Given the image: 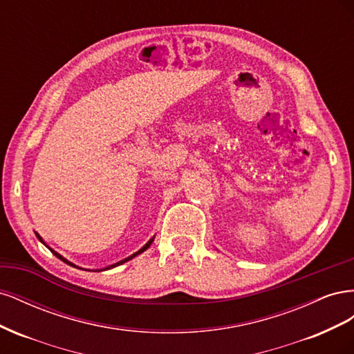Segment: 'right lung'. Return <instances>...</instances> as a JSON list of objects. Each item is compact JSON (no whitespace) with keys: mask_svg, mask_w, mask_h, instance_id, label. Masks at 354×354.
I'll list each match as a JSON object with an SVG mask.
<instances>
[{"mask_svg":"<svg viewBox=\"0 0 354 354\" xmlns=\"http://www.w3.org/2000/svg\"><path fill=\"white\" fill-rule=\"evenodd\" d=\"M35 234H37V238H38V241H39V242H42V243H44V245H46V246H47V248H48V250H50V251H51V252H53V254H55V255H56V257H57V259H60V260H62V261H65V263H68V264H69V266H72V267H78V266H77V264H73V263H71V261H68V260H66V259H65V257H63V255H60V254H59V252H56V251H55V250H53V248H50V246H48V245H47V243H46V242H44V239H42V238H41V236H39V234H38V233H37V232H35ZM153 239H155V236H153V238H151V239H149V241H147V243H146V245H143V246H142V248H140V250H138V251H137V252H134V254H131V255H130V257H127V259H124V260H121V261H118V263H115V264H111V266H108V267H104V269H95V270H94V272H102V270H109V269H113V267H116V266H121V264H124V263H127V261H130V260H131V259H134V257H137V255H138V254H142V252H143V251H146V250H147V248H149V246H151V245H152V242H153ZM78 269H81V267H78Z\"/></svg>","mask_w":354,"mask_h":354,"instance_id":"add662e5","label":"right lung"}]
</instances>
